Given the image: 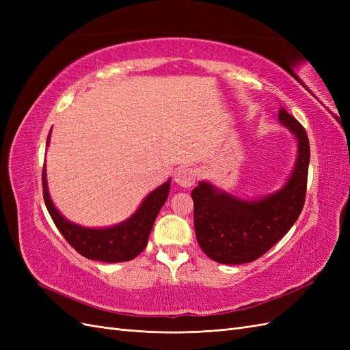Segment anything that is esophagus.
Returning <instances> with one entry per match:
<instances>
[{
	"label": "esophagus",
	"mask_w": 350,
	"mask_h": 350,
	"mask_svg": "<svg viewBox=\"0 0 350 350\" xmlns=\"http://www.w3.org/2000/svg\"><path fill=\"white\" fill-rule=\"evenodd\" d=\"M196 176H197L196 169L188 167V166H183V167L178 169V172L175 175V181H176L178 185H181L184 188H189L196 183Z\"/></svg>",
	"instance_id": "esophagus-1"
}]
</instances>
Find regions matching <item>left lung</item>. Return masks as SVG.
Returning <instances> with one entry per match:
<instances>
[{
  "mask_svg": "<svg viewBox=\"0 0 350 350\" xmlns=\"http://www.w3.org/2000/svg\"><path fill=\"white\" fill-rule=\"evenodd\" d=\"M280 124L298 142L293 172L279 191L241 200L201 181L193 189L194 228L200 248L221 264L251 262L266 254L298 220L306 194L310 140L298 120L280 108Z\"/></svg>",
  "mask_w": 350,
  "mask_h": 350,
  "instance_id": "8db88e82",
  "label": "left lung"
}]
</instances>
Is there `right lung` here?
I'll return each instance as SVG.
<instances>
[{"instance_id":"1","label":"right lung","mask_w":350,"mask_h":350,"mask_svg":"<svg viewBox=\"0 0 350 350\" xmlns=\"http://www.w3.org/2000/svg\"><path fill=\"white\" fill-rule=\"evenodd\" d=\"M49 143V135L46 146ZM44 200L55 226L70 245L83 257L103 262H121L135 258L146 248L156 216L167 198L171 179L144 198L135 213L120 225L102 229L83 228L62 216L52 203L46 184V169L42 171Z\"/></svg>"}]
</instances>
